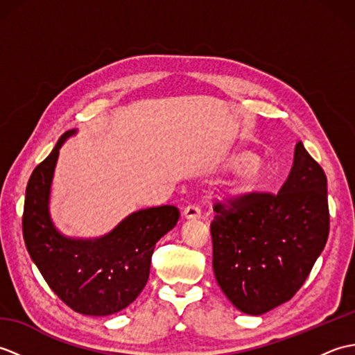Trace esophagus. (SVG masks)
I'll use <instances>...</instances> for the list:
<instances>
[{
    "label": "esophagus",
    "mask_w": 355,
    "mask_h": 355,
    "mask_svg": "<svg viewBox=\"0 0 355 355\" xmlns=\"http://www.w3.org/2000/svg\"><path fill=\"white\" fill-rule=\"evenodd\" d=\"M183 215H184V218H187V220H195V218L201 216V210H200L198 206L189 205L187 207H184Z\"/></svg>",
    "instance_id": "obj_1"
}]
</instances>
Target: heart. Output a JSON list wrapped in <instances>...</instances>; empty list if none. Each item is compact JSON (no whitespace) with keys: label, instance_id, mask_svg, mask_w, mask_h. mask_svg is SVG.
Instances as JSON below:
<instances>
[{"label":"heart","instance_id":"obj_1","mask_svg":"<svg viewBox=\"0 0 355 355\" xmlns=\"http://www.w3.org/2000/svg\"><path fill=\"white\" fill-rule=\"evenodd\" d=\"M232 169H244L236 182L238 191H252L262 182V171L256 157L250 150H236L229 158Z\"/></svg>","mask_w":355,"mask_h":355}]
</instances>
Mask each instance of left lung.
Returning a JSON list of instances; mask_svg holds the SVG:
<instances>
[{
  "mask_svg": "<svg viewBox=\"0 0 355 355\" xmlns=\"http://www.w3.org/2000/svg\"><path fill=\"white\" fill-rule=\"evenodd\" d=\"M214 212L216 282L238 310L259 315L299 291L327 244V175L299 141L281 191L232 195Z\"/></svg>",
  "mask_w": 355,
  "mask_h": 355,
  "instance_id": "obj_1",
  "label": "left lung"
}]
</instances>
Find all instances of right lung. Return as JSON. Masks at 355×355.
<instances>
[{"label":"right lung","mask_w":355,"mask_h":355,"mask_svg":"<svg viewBox=\"0 0 355 355\" xmlns=\"http://www.w3.org/2000/svg\"><path fill=\"white\" fill-rule=\"evenodd\" d=\"M73 132L61 135L28 178L22 236L30 258L65 305L80 314L108 315L137 299L148 282L155 243L175 227L180 212L175 206L139 210L96 241L59 235L49 216V193L59 148Z\"/></svg>","instance_id":"add662e5"}]
</instances>
